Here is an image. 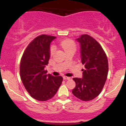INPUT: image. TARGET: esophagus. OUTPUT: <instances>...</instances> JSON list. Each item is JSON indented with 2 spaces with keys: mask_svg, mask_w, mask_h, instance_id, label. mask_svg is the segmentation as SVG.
<instances>
[{
  "mask_svg": "<svg viewBox=\"0 0 126 126\" xmlns=\"http://www.w3.org/2000/svg\"><path fill=\"white\" fill-rule=\"evenodd\" d=\"M63 79L64 80H69V79H70V77H67V76H63Z\"/></svg>",
  "mask_w": 126,
  "mask_h": 126,
  "instance_id": "1",
  "label": "esophagus"
}]
</instances>
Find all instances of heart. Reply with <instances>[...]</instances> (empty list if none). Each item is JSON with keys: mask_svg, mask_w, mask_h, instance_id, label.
<instances>
[{"mask_svg": "<svg viewBox=\"0 0 126 126\" xmlns=\"http://www.w3.org/2000/svg\"><path fill=\"white\" fill-rule=\"evenodd\" d=\"M60 46L64 49L65 52L68 50H76V44L75 42L71 40H65L62 41L60 43ZM55 51V47L54 46H52L50 48V54L51 55L54 54Z\"/></svg>", "mask_w": 126, "mask_h": 126, "instance_id": "1", "label": "heart"}]
</instances>
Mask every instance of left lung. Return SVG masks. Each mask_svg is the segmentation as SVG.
I'll use <instances>...</instances> for the list:
<instances>
[{"mask_svg": "<svg viewBox=\"0 0 126 126\" xmlns=\"http://www.w3.org/2000/svg\"><path fill=\"white\" fill-rule=\"evenodd\" d=\"M76 41L80 46V58L85 66L82 78H73L76 86L73 94L82 101L94 99L101 93L108 72V63L104 51L94 38L87 34L80 35Z\"/></svg>", "mask_w": 126, "mask_h": 126, "instance_id": "left-lung-1", "label": "left lung"}]
</instances>
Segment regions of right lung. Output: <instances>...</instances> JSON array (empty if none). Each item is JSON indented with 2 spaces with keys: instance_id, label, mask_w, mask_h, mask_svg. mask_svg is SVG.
<instances>
[{
  "instance_id": "add662e5",
  "label": "right lung",
  "mask_w": 126,
  "mask_h": 126,
  "mask_svg": "<svg viewBox=\"0 0 126 126\" xmlns=\"http://www.w3.org/2000/svg\"><path fill=\"white\" fill-rule=\"evenodd\" d=\"M56 38L43 34L27 46L20 63V76L26 90L34 99L45 101L54 96L62 84L61 76L47 74L45 70L50 57V44Z\"/></svg>"
}]
</instances>
